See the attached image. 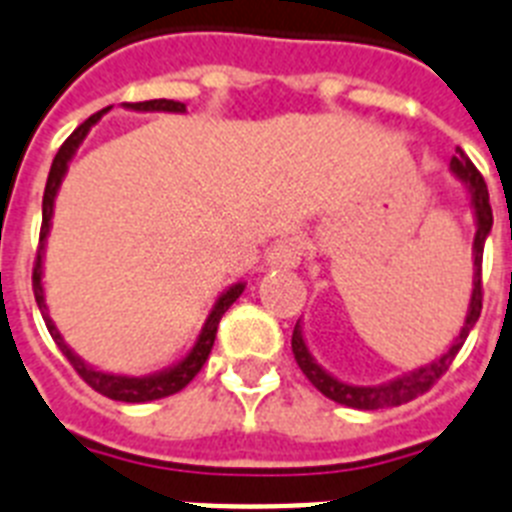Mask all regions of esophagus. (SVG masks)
<instances>
[{"label":"esophagus","mask_w":512,"mask_h":512,"mask_svg":"<svg viewBox=\"0 0 512 512\" xmlns=\"http://www.w3.org/2000/svg\"><path fill=\"white\" fill-rule=\"evenodd\" d=\"M305 255V244L297 236H289V239H281L270 247L268 252V265L276 270H292L297 268L299 260Z\"/></svg>","instance_id":"34e87169"}]
</instances>
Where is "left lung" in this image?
Segmentation results:
<instances>
[{"mask_svg":"<svg viewBox=\"0 0 512 512\" xmlns=\"http://www.w3.org/2000/svg\"><path fill=\"white\" fill-rule=\"evenodd\" d=\"M450 173L465 186V194H468V202H471V210H473V223H476V236H473V289H471V299H468V310H465V321L463 326H460L458 336H455L450 347L436 357V360H431V363L418 365V368H413V371L389 378V381H384V384L360 386V384H350V381H342V378L331 376V373H328L318 360H315L313 352L307 350L305 334H302V323L297 321L292 334L294 360H297V365L302 368V373L310 378V384H313L321 394H326L328 400L339 402V405L355 407V410L397 407L415 400L418 394L429 392L436 378L450 368V363L460 352V347H463V342L468 339V334H471V328L476 326V321H479L481 257H484L486 236H489V231H492V205H489V191H486L484 178H481L479 170L473 168V162L463 155V149H458V157H452L450 160Z\"/></svg>","mask_w":512,"mask_h":512,"instance_id":"left-lung-1","label":"left lung"}]
</instances>
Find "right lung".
I'll use <instances>...</instances> for the list:
<instances>
[{"instance_id":"right-lung-1","label":"right lung","mask_w":512,"mask_h":512,"mask_svg":"<svg viewBox=\"0 0 512 512\" xmlns=\"http://www.w3.org/2000/svg\"><path fill=\"white\" fill-rule=\"evenodd\" d=\"M120 107H126V110H134V112H186L184 102H173V99L126 102V105H120ZM110 110L112 107H105V110H99L97 115H91L89 120H83L81 126H78L76 131L65 139L60 152L54 155L52 168H49L47 189H44V202H41V236H39V252H36V265H33V294H36V305H39L41 318H44V323H47L54 344L60 347L62 355L68 357L70 365L76 368L78 376H81L83 381L94 389V392L105 394V397L118 402H152V400H162V397H170V394L181 392L191 378L202 371V365H205V360L210 357V350H213L220 318L226 315V310L234 305L236 299L242 297L247 284H244V281H236V284H231L228 289H223V292L218 294V299H215L213 310L207 313L205 326H202V331H199L194 347H191V350L186 352L178 363L168 365V368H162V371L149 373V376H123V373L99 371V368H94V365L86 363L83 357H78L76 352L70 350L68 342L62 339V334L57 331L54 321L49 318L47 297H44V284H41V278H44V255H47V236H49V228H52L54 199H57V191H60L62 181H65V173H68L70 162H73L78 147H81L83 139L89 136L91 128L97 126L99 120H102V115Z\"/></svg>"}]
</instances>
